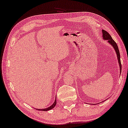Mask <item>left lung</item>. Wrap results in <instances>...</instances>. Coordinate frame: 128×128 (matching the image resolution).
Masks as SVG:
<instances>
[{"label": "left lung", "mask_w": 128, "mask_h": 128, "mask_svg": "<svg viewBox=\"0 0 128 128\" xmlns=\"http://www.w3.org/2000/svg\"><path fill=\"white\" fill-rule=\"evenodd\" d=\"M102 36H103V38L104 40H108V43L111 45L113 47V48L115 50L116 54H117V58H118V63L120 65V72H121V60H120V51H119V49L117 45V44L116 43V42L114 41L112 38L111 36L108 34V32L105 30H102ZM121 74V73H120ZM121 75V74H120Z\"/></svg>", "instance_id": "1"}]
</instances>
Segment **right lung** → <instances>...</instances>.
<instances>
[{
    "mask_svg": "<svg viewBox=\"0 0 128 128\" xmlns=\"http://www.w3.org/2000/svg\"><path fill=\"white\" fill-rule=\"evenodd\" d=\"M56 100H54V103H53V104L50 106L48 107V108H41V109H37V108H36V109L38 110H41V111H48V110H51V109H52L53 108H54L55 106H56Z\"/></svg>",
    "mask_w": 128,
    "mask_h": 128,
    "instance_id": "add662e5",
    "label": "right lung"
}]
</instances>
